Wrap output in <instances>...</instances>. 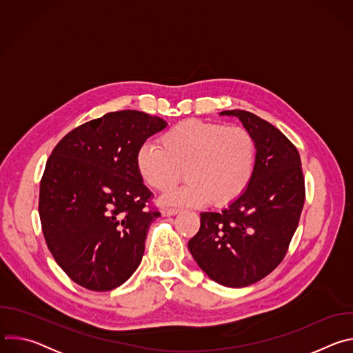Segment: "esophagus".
<instances>
[{
    "label": "esophagus",
    "mask_w": 353,
    "mask_h": 353,
    "mask_svg": "<svg viewBox=\"0 0 353 353\" xmlns=\"http://www.w3.org/2000/svg\"><path fill=\"white\" fill-rule=\"evenodd\" d=\"M179 214V210H172V208H165L162 210V215L163 216H174Z\"/></svg>",
    "instance_id": "1"
}]
</instances>
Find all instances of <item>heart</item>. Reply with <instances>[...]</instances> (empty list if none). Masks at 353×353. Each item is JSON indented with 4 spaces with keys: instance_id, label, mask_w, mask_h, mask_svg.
<instances>
[{
    "instance_id": "heart-1",
    "label": "heart",
    "mask_w": 353,
    "mask_h": 353,
    "mask_svg": "<svg viewBox=\"0 0 353 353\" xmlns=\"http://www.w3.org/2000/svg\"><path fill=\"white\" fill-rule=\"evenodd\" d=\"M159 144L143 142L135 168L149 188L162 192L184 172L187 184L169 192L165 205L198 207L211 201L215 207H226L253 180L257 145L243 127L187 119L168 128Z\"/></svg>"
}]
</instances>
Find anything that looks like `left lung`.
Segmentation results:
<instances>
[{
	"mask_svg": "<svg viewBox=\"0 0 353 353\" xmlns=\"http://www.w3.org/2000/svg\"><path fill=\"white\" fill-rule=\"evenodd\" d=\"M237 117L257 145L248 188L221 212H203L188 250L212 281L244 288L272 272L283 260L305 204V179L296 146L272 124L245 110Z\"/></svg>",
	"mask_w": 353,
	"mask_h": 353,
	"instance_id": "left-lung-1",
	"label": "left lung"
}]
</instances>
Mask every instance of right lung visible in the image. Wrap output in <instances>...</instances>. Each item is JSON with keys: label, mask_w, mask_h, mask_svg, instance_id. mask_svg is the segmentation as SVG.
Masks as SVG:
<instances>
[{"label": "right lung", "mask_w": 353, "mask_h": 353, "mask_svg": "<svg viewBox=\"0 0 353 353\" xmlns=\"http://www.w3.org/2000/svg\"><path fill=\"white\" fill-rule=\"evenodd\" d=\"M168 123L138 110L108 113L68 132L40 181L39 215L50 253L78 285L106 292L141 264L161 212L135 168L138 148Z\"/></svg>", "instance_id": "1"}]
</instances>
